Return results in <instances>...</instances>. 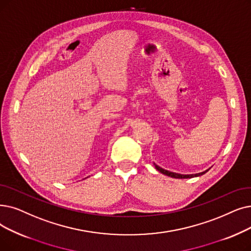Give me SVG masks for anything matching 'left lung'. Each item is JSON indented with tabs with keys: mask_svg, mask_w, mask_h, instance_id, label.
I'll use <instances>...</instances> for the list:
<instances>
[{
	"mask_svg": "<svg viewBox=\"0 0 251 251\" xmlns=\"http://www.w3.org/2000/svg\"><path fill=\"white\" fill-rule=\"evenodd\" d=\"M155 167H156V169H157L158 171H160L161 173L165 174V176H168L174 177V178H192V177H195V176H202V174L206 173L207 171L209 170V169H208V170L203 171V172H201V173H197V174H188V176H183V174H178V173H174V172H170V171H167V170H165V169H163V168L159 167V166H158V165H156V164H155Z\"/></svg>",
	"mask_w": 251,
	"mask_h": 251,
	"instance_id": "8db88e82",
	"label": "left lung"
}]
</instances>
